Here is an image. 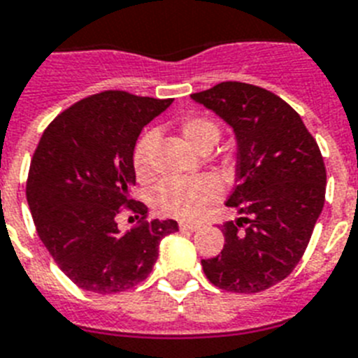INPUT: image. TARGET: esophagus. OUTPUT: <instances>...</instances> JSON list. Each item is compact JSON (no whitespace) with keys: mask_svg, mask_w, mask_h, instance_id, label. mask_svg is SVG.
Returning <instances> with one entry per match:
<instances>
[{"mask_svg":"<svg viewBox=\"0 0 358 358\" xmlns=\"http://www.w3.org/2000/svg\"><path fill=\"white\" fill-rule=\"evenodd\" d=\"M180 229H182V231H196V229H200V225L193 224V222H180Z\"/></svg>","mask_w":358,"mask_h":358,"instance_id":"34e87169","label":"esophagus"}]
</instances>
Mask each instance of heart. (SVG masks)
Masks as SVG:
<instances>
[{
	"label": "heart",
	"mask_w": 358,
	"mask_h": 358,
	"mask_svg": "<svg viewBox=\"0 0 358 358\" xmlns=\"http://www.w3.org/2000/svg\"><path fill=\"white\" fill-rule=\"evenodd\" d=\"M180 131L184 134L185 142L196 151L211 149L220 138V127L216 125V122L198 114L185 116L180 123ZM155 142V133H145L138 138L133 149V169L138 180L142 182L152 178L151 151ZM218 196H220V182L211 174H202L194 178L167 180L155 191L152 203L156 211L162 215L180 220H193L202 216Z\"/></svg>",
	"instance_id": "heart-1"
}]
</instances>
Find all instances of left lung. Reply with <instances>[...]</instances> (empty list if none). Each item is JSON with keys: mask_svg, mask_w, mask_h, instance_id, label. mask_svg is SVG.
Here are the masks:
<instances>
[{"mask_svg": "<svg viewBox=\"0 0 358 358\" xmlns=\"http://www.w3.org/2000/svg\"><path fill=\"white\" fill-rule=\"evenodd\" d=\"M236 136V187L225 206L220 255L202 260L211 284L258 293L284 280L304 255L322 213L326 167L315 138L291 105L262 87L222 82L191 94Z\"/></svg>", "mask_w": 358, "mask_h": 358, "instance_id": "left-lung-1", "label": "left lung"}]
</instances>
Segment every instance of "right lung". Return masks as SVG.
<instances>
[{"label": "right lung", "instance_id": "obj_1", "mask_svg": "<svg viewBox=\"0 0 358 358\" xmlns=\"http://www.w3.org/2000/svg\"><path fill=\"white\" fill-rule=\"evenodd\" d=\"M171 103L125 91L89 96L58 114L36 147L27 180L36 231L82 289L134 287L152 271L160 240L178 231L174 220H145L147 207L129 198L138 136ZM125 205L143 218L122 234L115 216Z\"/></svg>", "mask_w": 358, "mask_h": 358}]
</instances>
